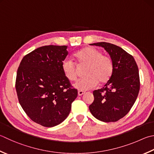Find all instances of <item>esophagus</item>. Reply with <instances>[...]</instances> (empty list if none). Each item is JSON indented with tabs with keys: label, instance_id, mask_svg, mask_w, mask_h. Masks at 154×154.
<instances>
[{
	"label": "esophagus",
	"instance_id": "34e87169",
	"mask_svg": "<svg viewBox=\"0 0 154 154\" xmlns=\"http://www.w3.org/2000/svg\"><path fill=\"white\" fill-rule=\"evenodd\" d=\"M85 92H83V91H78V96H82L84 94H85Z\"/></svg>",
	"mask_w": 154,
	"mask_h": 154
}]
</instances>
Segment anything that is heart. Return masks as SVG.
Here are the masks:
<instances>
[{
    "mask_svg": "<svg viewBox=\"0 0 154 154\" xmlns=\"http://www.w3.org/2000/svg\"><path fill=\"white\" fill-rule=\"evenodd\" d=\"M76 62L80 66H86V76L74 84V87L81 91L92 89L99 83H106L111 79L114 70V64L111 57L104 56L102 52L93 47H86L74 54ZM76 63L69 58L62 62L63 74L69 81H74L78 76Z\"/></svg>",
    "mask_w": 154,
    "mask_h": 154,
    "instance_id": "heart-1",
    "label": "heart"
}]
</instances>
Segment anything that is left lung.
<instances>
[{
  "mask_svg": "<svg viewBox=\"0 0 154 154\" xmlns=\"http://www.w3.org/2000/svg\"><path fill=\"white\" fill-rule=\"evenodd\" d=\"M104 48L114 64L112 76L103 88L93 91L89 106L92 115L103 122H115L125 117L134 104L140 88V75L133 57L117 45L106 42L92 43Z\"/></svg>",
  "mask_w": 154,
  "mask_h": 154,
  "instance_id": "left-lung-1",
  "label": "left lung"
}]
</instances>
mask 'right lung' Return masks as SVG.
<instances>
[{
	"mask_svg": "<svg viewBox=\"0 0 154 154\" xmlns=\"http://www.w3.org/2000/svg\"><path fill=\"white\" fill-rule=\"evenodd\" d=\"M67 45H45L23 57L17 69L19 102L31 119L43 127L56 126L71 111L78 91L63 74Z\"/></svg>",
	"mask_w": 154,
	"mask_h": 154,
	"instance_id": "obj_1",
	"label": "right lung"
}]
</instances>
